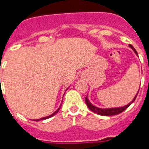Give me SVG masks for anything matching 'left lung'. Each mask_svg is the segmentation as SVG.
I'll return each instance as SVG.
<instances>
[{"instance_id": "left-lung-1", "label": "left lung", "mask_w": 149, "mask_h": 149, "mask_svg": "<svg viewBox=\"0 0 149 149\" xmlns=\"http://www.w3.org/2000/svg\"><path fill=\"white\" fill-rule=\"evenodd\" d=\"M129 46L132 48V49L134 50L135 54L138 56V53H137L136 50L134 49V48L133 47L132 45H129ZM138 93H139V92L137 93V94L135 95V97H134V98L133 99V100H132V102H130L129 104H127V105H125V106L121 107H115V108H107V109L99 108V107H97L93 106V104H91V102H90V100H88L87 97H86V98H85V101H86V105H87V107L90 108V110L93 111L94 113H97V114H100V115H102V116H112V115L118 114V113H121V112H123L125 110H126V109H127V107H129L130 105H131V104H132L134 100H135V99H136L137 97V95H138Z\"/></svg>"}]
</instances>
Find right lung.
Masks as SVG:
<instances>
[{
    "label": "right lung",
    "mask_w": 149,
    "mask_h": 149,
    "mask_svg": "<svg viewBox=\"0 0 149 149\" xmlns=\"http://www.w3.org/2000/svg\"><path fill=\"white\" fill-rule=\"evenodd\" d=\"M60 107H61V106L59 107H58V109H57V111H55V112H54V113H52V114H51V115L47 116V117H45V118H40V119H37V120H36V121H38V120H45V119H48V118H51V117H52V116L55 115V114H56V113H57V112H58V111H59V109H60Z\"/></svg>",
    "instance_id": "right-lung-1"
}]
</instances>
